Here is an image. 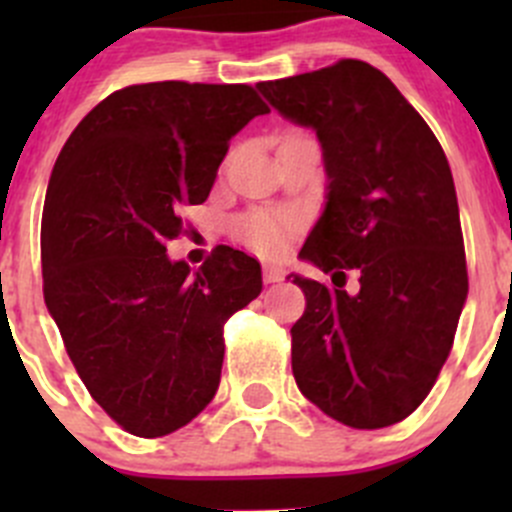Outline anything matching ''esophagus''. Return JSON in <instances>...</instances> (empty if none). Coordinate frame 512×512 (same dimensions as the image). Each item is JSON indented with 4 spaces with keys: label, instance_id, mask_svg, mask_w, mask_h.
Masks as SVG:
<instances>
[{
    "label": "esophagus",
    "instance_id": "1",
    "mask_svg": "<svg viewBox=\"0 0 512 512\" xmlns=\"http://www.w3.org/2000/svg\"><path fill=\"white\" fill-rule=\"evenodd\" d=\"M285 267L282 265H265V282L267 285H275V282L285 280Z\"/></svg>",
    "mask_w": 512,
    "mask_h": 512
}]
</instances>
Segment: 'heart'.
<instances>
[{"label":"heart","instance_id":"1","mask_svg":"<svg viewBox=\"0 0 512 512\" xmlns=\"http://www.w3.org/2000/svg\"><path fill=\"white\" fill-rule=\"evenodd\" d=\"M235 235L262 257H277L287 252L297 230V218L289 213H250L235 220Z\"/></svg>","mask_w":512,"mask_h":512}]
</instances>
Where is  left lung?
Wrapping results in <instances>:
<instances>
[{
    "label": "left lung",
    "mask_w": 512,
    "mask_h": 512,
    "mask_svg": "<svg viewBox=\"0 0 512 512\" xmlns=\"http://www.w3.org/2000/svg\"><path fill=\"white\" fill-rule=\"evenodd\" d=\"M260 94L322 146L324 210L299 250L337 287L289 275L299 391L352 428L399 423L428 396L468 297L451 165L401 91L366 61L262 81ZM347 269L360 289H343Z\"/></svg>",
    "instance_id": "1"
}]
</instances>
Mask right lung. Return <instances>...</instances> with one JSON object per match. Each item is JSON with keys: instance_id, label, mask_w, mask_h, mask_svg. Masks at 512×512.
<instances>
[{"instance_id": "obj_1", "label": "right lung", "mask_w": 512, "mask_h": 512, "mask_svg": "<svg viewBox=\"0 0 512 512\" xmlns=\"http://www.w3.org/2000/svg\"><path fill=\"white\" fill-rule=\"evenodd\" d=\"M265 113L245 84L128 86L86 113L51 170L46 309L89 394L133 436H168L213 401L225 322L262 292L245 252L218 247L193 270L165 242L208 200L230 138Z\"/></svg>"}]
</instances>
